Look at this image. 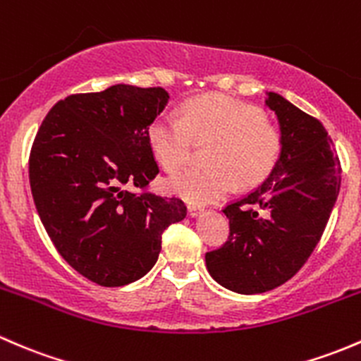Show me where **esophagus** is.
Here are the masks:
<instances>
[{"instance_id": "esophagus-1", "label": "esophagus", "mask_w": 361, "mask_h": 361, "mask_svg": "<svg viewBox=\"0 0 361 361\" xmlns=\"http://www.w3.org/2000/svg\"><path fill=\"white\" fill-rule=\"evenodd\" d=\"M203 210H205V208H203L202 205H195V203H189V205H188V212H189V215H191V217H196V215L202 214Z\"/></svg>"}]
</instances>
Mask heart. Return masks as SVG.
Listing matches in <instances>:
<instances>
[{
    "label": "heart",
    "mask_w": 361,
    "mask_h": 361,
    "mask_svg": "<svg viewBox=\"0 0 361 361\" xmlns=\"http://www.w3.org/2000/svg\"><path fill=\"white\" fill-rule=\"evenodd\" d=\"M192 140L208 142L207 169H188L166 179V189L189 202L221 200L254 188L273 172L281 154V133L261 107L231 95H205L182 106L180 116L161 113L147 126V142L169 172L191 158Z\"/></svg>",
    "instance_id": "heart-1"
}]
</instances>
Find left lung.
Masks as SVG:
<instances>
[{
    "label": "left lung",
    "mask_w": 361,
    "mask_h": 361,
    "mask_svg": "<svg viewBox=\"0 0 361 361\" xmlns=\"http://www.w3.org/2000/svg\"><path fill=\"white\" fill-rule=\"evenodd\" d=\"M266 106L280 123V159L259 188L224 207L228 241L205 254L212 278L247 295L280 287L306 264L336 205L343 172L317 118L273 92Z\"/></svg>",
    "instance_id": "obj_1"
}]
</instances>
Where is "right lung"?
Instances as JSON below:
<instances>
[{
  "mask_svg": "<svg viewBox=\"0 0 361 361\" xmlns=\"http://www.w3.org/2000/svg\"><path fill=\"white\" fill-rule=\"evenodd\" d=\"M163 88L114 85L59 100L29 156L32 200L59 254L102 287L142 278L161 235L185 217L176 196L137 192L158 176L147 126L165 109Z\"/></svg>",
  "mask_w": 361,
  "mask_h": 361,
  "instance_id": "add662e5",
  "label": "right lung"
}]
</instances>
